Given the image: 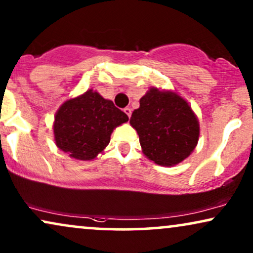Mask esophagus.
Returning a JSON list of instances; mask_svg holds the SVG:
<instances>
[{
    "mask_svg": "<svg viewBox=\"0 0 253 253\" xmlns=\"http://www.w3.org/2000/svg\"><path fill=\"white\" fill-rule=\"evenodd\" d=\"M124 112H125V114H126V116L128 118H130V116H132V110H130L129 107L124 108Z\"/></svg>",
    "mask_w": 253,
    "mask_h": 253,
    "instance_id": "esophagus-1",
    "label": "esophagus"
}]
</instances>
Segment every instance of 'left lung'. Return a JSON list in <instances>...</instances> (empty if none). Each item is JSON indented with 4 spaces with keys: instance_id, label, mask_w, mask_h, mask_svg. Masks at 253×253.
I'll return each instance as SVG.
<instances>
[{
    "instance_id": "1",
    "label": "left lung",
    "mask_w": 253,
    "mask_h": 253,
    "mask_svg": "<svg viewBox=\"0 0 253 253\" xmlns=\"http://www.w3.org/2000/svg\"><path fill=\"white\" fill-rule=\"evenodd\" d=\"M142 153L156 165L171 167L194 152L200 123L193 108L177 92L150 87L129 120Z\"/></svg>"
}]
</instances>
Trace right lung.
Here are the masks:
<instances>
[{"instance_id":"1","label":"right lung","mask_w":253,"mask_h":253,"mask_svg":"<svg viewBox=\"0 0 253 253\" xmlns=\"http://www.w3.org/2000/svg\"><path fill=\"white\" fill-rule=\"evenodd\" d=\"M128 121V117L113 101L87 89L60 105L53 121L55 143L70 158L91 161L104 152L113 129Z\"/></svg>"}]
</instances>
